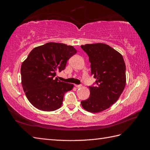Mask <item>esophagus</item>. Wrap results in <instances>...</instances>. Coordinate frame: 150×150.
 Instances as JSON below:
<instances>
[{
    "instance_id": "1",
    "label": "esophagus",
    "mask_w": 150,
    "mask_h": 150,
    "mask_svg": "<svg viewBox=\"0 0 150 150\" xmlns=\"http://www.w3.org/2000/svg\"><path fill=\"white\" fill-rule=\"evenodd\" d=\"M75 86H76V88H81V87H82V85H81V84H79V85H77V84H76V85H75Z\"/></svg>"
}]
</instances>
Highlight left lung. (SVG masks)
Instances as JSON below:
<instances>
[{
  "mask_svg": "<svg viewBox=\"0 0 150 150\" xmlns=\"http://www.w3.org/2000/svg\"><path fill=\"white\" fill-rule=\"evenodd\" d=\"M89 56L96 86H89L90 96L81 101L89 112H99L110 108L119 99L126 85V65L121 54L103 43L81 46Z\"/></svg>",
  "mask_w": 150,
  "mask_h": 150,
  "instance_id": "8db88e82",
  "label": "left lung"
}]
</instances>
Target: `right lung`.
Returning <instances> with one entry per match:
<instances>
[{
    "instance_id": "add662e5",
    "label": "right lung",
    "mask_w": 150,
    "mask_h": 150,
    "mask_svg": "<svg viewBox=\"0 0 150 150\" xmlns=\"http://www.w3.org/2000/svg\"><path fill=\"white\" fill-rule=\"evenodd\" d=\"M77 52L72 46L48 42L34 48L21 66V83L25 96L36 108L52 111L62 106L64 94L74 85L58 81L56 72L64 70Z\"/></svg>"
}]
</instances>
